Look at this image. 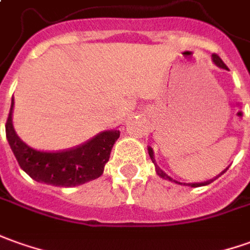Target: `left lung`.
Segmentation results:
<instances>
[{"instance_id": "obj_1", "label": "left lung", "mask_w": 250, "mask_h": 250, "mask_svg": "<svg viewBox=\"0 0 250 250\" xmlns=\"http://www.w3.org/2000/svg\"><path fill=\"white\" fill-rule=\"evenodd\" d=\"M212 61H213V64H215L216 67L223 68V69H229V68H227V65H226L225 62L222 61V59L219 57L218 54H212ZM147 152H149V156H150V159H152V161H153L154 168H156V172H157V175H159L160 178H163V179H167V181H171V182L178 183V185H186V183H181V182H178V181H175V179H172L171 176H168V175L166 174V172H164V171H163V169H161L159 166H157V163H156V160H154V153H153V149H152V147H150V146L147 147ZM226 169H227V168H226ZM226 169H225V171H226ZM225 171H223V172H225ZM223 172H222V174H223ZM222 174H220V175H222ZM212 181H213V179H210V181H207V182H204V183H188L186 186H191V188H198V186H207V185H209Z\"/></svg>"}]
</instances>
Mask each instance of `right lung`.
<instances>
[{
	"mask_svg": "<svg viewBox=\"0 0 250 250\" xmlns=\"http://www.w3.org/2000/svg\"><path fill=\"white\" fill-rule=\"evenodd\" d=\"M13 100L5 131L20 168L34 181L60 188H74L100 178L109 160L113 144L120 137L118 130L97 134L83 145L62 152H42L28 146L13 128Z\"/></svg>",
	"mask_w": 250,
	"mask_h": 250,
	"instance_id": "right-lung-1",
	"label": "right lung"
}]
</instances>
